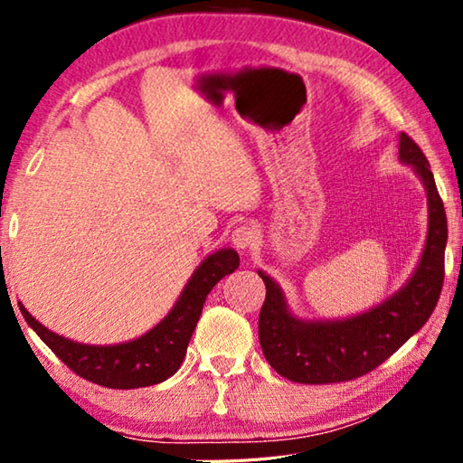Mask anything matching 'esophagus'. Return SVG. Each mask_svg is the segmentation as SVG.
Instances as JSON below:
<instances>
[{
    "mask_svg": "<svg viewBox=\"0 0 463 463\" xmlns=\"http://www.w3.org/2000/svg\"><path fill=\"white\" fill-rule=\"evenodd\" d=\"M258 241V232L250 225H240L238 230H233L232 233V244L236 246L240 252H250L256 246Z\"/></svg>",
    "mask_w": 463,
    "mask_h": 463,
    "instance_id": "1",
    "label": "esophagus"
}]
</instances>
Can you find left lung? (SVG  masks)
<instances>
[{
  "label": "left lung",
  "instance_id": "1",
  "mask_svg": "<svg viewBox=\"0 0 463 463\" xmlns=\"http://www.w3.org/2000/svg\"><path fill=\"white\" fill-rule=\"evenodd\" d=\"M401 160L423 178L429 201V233L412 279L376 309L345 321H298L270 277L258 272L266 298L258 317V337L270 366L293 383L334 384L378 368L417 334L439 301L445 277L448 217L429 160L409 134H401Z\"/></svg>",
  "mask_w": 463,
  "mask_h": 463
}]
</instances>
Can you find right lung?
Segmentation results:
<instances>
[{
    "label": "right lung",
    "mask_w": 463,
    "mask_h": 463,
    "mask_svg": "<svg viewBox=\"0 0 463 463\" xmlns=\"http://www.w3.org/2000/svg\"><path fill=\"white\" fill-rule=\"evenodd\" d=\"M238 266L240 256L233 250H219L205 258L186 282L173 311L146 335L119 345H85L71 342L67 337L48 331L24 309L22 303L18 305L28 326L77 376L99 386L128 391V388L158 384L181 368L186 345L197 327L207 295L223 277L238 270Z\"/></svg>",
    "instance_id": "add662e5"
}]
</instances>
